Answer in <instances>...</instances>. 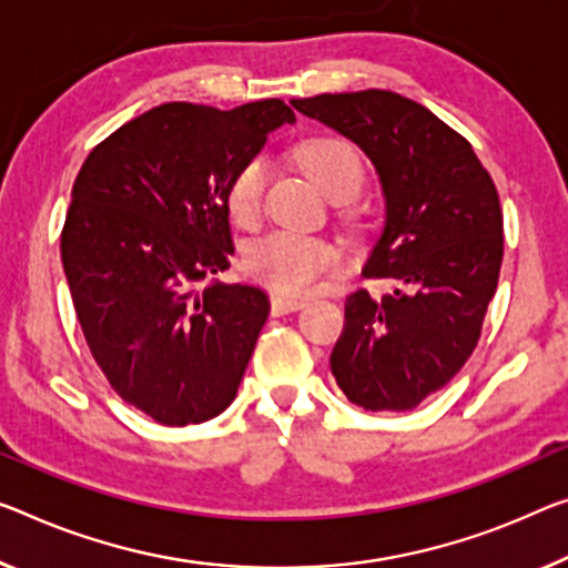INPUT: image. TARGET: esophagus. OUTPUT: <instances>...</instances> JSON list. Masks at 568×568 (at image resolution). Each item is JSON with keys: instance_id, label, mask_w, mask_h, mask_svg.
I'll return each instance as SVG.
<instances>
[{"instance_id": "1", "label": "esophagus", "mask_w": 568, "mask_h": 568, "mask_svg": "<svg viewBox=\"0 0 568 568\" xmlns=\"http://www.w3.org/2000/svg\"><path fill=\"white\" fill-rule=\"evenodd\" d=\"M268 304H272L274 317H282V314H290V312H296L304 307L302 300H292V296H282V294H272Z\"/></svg>"}]
</instances>
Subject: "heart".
<instances>
[{"instance_id": "b5f03b06", "label": "heart", "mask_w": 568, "mask_h": 568, "mask_svg": "<svg viewBox=\"0 0 568 568\" xmlns=\"http://www.w3.org/2000/svg\"><path fill=\"white\" fill-rule=\"evenodd\" d=\"M296 156L314 182L333 200L361 193L365 182V160L361 150L343 136H314L300 144ZM268 182L266 156H251L233 172L225 187V205L239 225H256L264 211ZM339 264L337 243L322 235L272 231L251 241L243 254V272L266 290L282 296H304L320 286L322 278Z\"/></svg>"}]
</instances>
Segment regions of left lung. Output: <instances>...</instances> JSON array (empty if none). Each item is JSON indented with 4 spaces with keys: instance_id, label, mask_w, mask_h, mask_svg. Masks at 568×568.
Returning a JSON list of instances; mask_svg holds the SVG:
<instances>
[{
    "instance_id": "1",
    "label": "left lung",
    "mask_w": 568,
    "mask_h": 568,
    "mask_svg": "<svg viewBox=\"0 0 568 568\" xmlns=\"http://www.w3.org/2000/svg\"><path fill=\"white\" fill-rule=\"evenodd\" d=\"M292 106L361 146L378 170L386 225L355 290L329 365L368 412H408L473 355L503 264V211L473 144L394 91L320 93Z\"/></svg>"
}]
</instances>
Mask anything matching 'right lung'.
I'll return each instance as SVG.
<instances>
[{
  "label": "right lung",
  "instance_id": "right-lung-1",
  "mask_svg": "<svg viewBox=\"0 0 568 568\" xmlns=\"http://www.w3.org/2000/svg\"><path fill=\"white\" fill-rule=\"evenodd\" d=\"M294 119L282 99L233 111L162 103L95 144L78 172L60 233L78 322L111 388L164 426L207 422L239 390L266 294L195 286L231 266L233 172Z\"/></svg>",
  "mask_w": 568,
  "mask_h": 568
}]
</instances>
